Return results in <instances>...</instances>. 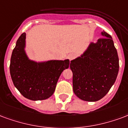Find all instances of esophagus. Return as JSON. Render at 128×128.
Returning <instances> with one entry per match:
<instances>
[{"label": "esophagus", "mask_w": 128, "mask_h": 128, "mask_svg": "<svg viewBox=\"0 0 128 128\" xmlns=\"http://www.w3.org/2000/svg\"><path fill=\"white\" fill-rule=\"evenodd\" d=\"M75 57V54H74V53H71L70 54L68 55V58H69V60H72V59H74Z\"/></svg>", "instance_id": "esophagus-1"}]
</instances>
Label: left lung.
<instances>
[{"instance_id":"obj_1","label":"left lung","mask_w":128,"mask_h":128,"mask_svg":"<svg viewBox=\"0 0 128 128\" xmlns=\"http://www.w3.org/2000/svg\"><path fill=\"white\" fill-rule=\"evenodd\" d=\"M91 43L80 57L72 60L73 90L82 100L96 102L106 96L116 80L119 72V57L111 36Z\"/></svg>"}]
</instances>
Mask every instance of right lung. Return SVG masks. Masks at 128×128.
Wrapping results in <instances>:
<instances>
[{"mask_svg": "<svg viewBox=\"0 0 128 128\" xmlns=\"http://www.w3.org/2000/svg\"><path fill=\"white\" fill-rule=\"evenodd\" d=\"M26 33H22L12 52L10 74L20 93L30 100L50 98L63 71L68 69L70 60H50L37 63L30 60L24 52Z\"/></svg>", "mask_w": 128, "mask_h": 128, "instance_id": "add662e5", "label": "right lung"}]
</instances>
